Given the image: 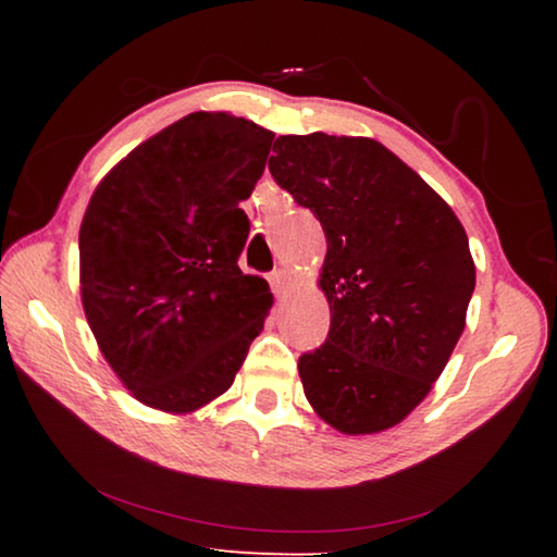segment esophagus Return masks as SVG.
Here are the masks:
<instances>
[{"label": "esophagus", "mask_w": 557, "mask_h": 557, "mask_svg": "<svg viewBox=\"0 0 557 557\" xmlns=\"http://www.w3.org/2000/svg\"><path fill=\"white\" fill-rule=\"evenodd\" d=\"M270 285H272V292H275V295H285V292L292 285V275L287 270H275L270 275Z\"/></svg>", "instance_id": "esophagus-1"}]
</instances>
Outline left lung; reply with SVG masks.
<instances>
[{
	"mask_svg": "<svg viewBox=\"0 0 557 557\" xmlns=\"http://www.w3.org/2000/svg\"><path fill=\"white\" fill-rule=\"evenodd\" d=\"M270 174L326 235V342L299 356L319 418L344 435L418 408L465 332L476 270L455 211L369 137L282 135Z\"/></svg>",
	"mask_w": 557,
	"mask_h": 557,
	"instance_id": "8db88e82",
	"label": "left lung"
}]
</instances>
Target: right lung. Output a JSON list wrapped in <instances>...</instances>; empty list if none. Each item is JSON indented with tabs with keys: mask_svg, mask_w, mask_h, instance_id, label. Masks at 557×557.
Segmentation results:
<instances>
[{
	"mask_svg": "<svg viewBox=\"0 0 557 557\" xmlns=\"http://www.w3.org/2000/svg\"><path fill=\"white\" fill-rule=\"evenodd\" d=\"M270 129L191 112L98 184L81 223V297L110 369L139 403L194 412L233 385L272 307L243 275L240 209L265 172Z\"/></svg>",
	"mask_w": 557,
	"mask_h": 557,
	"instance_id": "1",
	"label": "right lung"
}]
</instances>
